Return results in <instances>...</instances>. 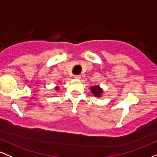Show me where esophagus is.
<instances>
[{
    "label": "esophagus",
    "instance_id": "34e87169",
    "mask_svg": "<svg viewBox=\"0 0 157 157\" xmlns=\"http://www.w3.org/2000/svg\"><path fill=\"white\" fill-rule=\"evenodd\" d=\"M74 78L76 79H80L81 78V75H74Z\"/></svg>",
    "mask_w": 157,
    "mask_h": 157
}]
</instances>
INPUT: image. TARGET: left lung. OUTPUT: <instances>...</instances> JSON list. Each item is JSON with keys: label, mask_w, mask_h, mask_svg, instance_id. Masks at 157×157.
I'll use <instances>...</instances> for the list:
<instances>
[{"label": "left lung", "mask_w": 157, "mask_h": 157, "mask_svg": "<svg viewBox=\"0 0 157 157\" xmlns=\"http://www.w3.org/2000/svg\"><path fill=\"white\" fill-rule=\"evenodd\" d=\"M90 91L96 97H100V96H101L102 93H103V90L98 85H95L90 87Z\"/></svg>", "instance_id": "obj_1"}]
</instances>
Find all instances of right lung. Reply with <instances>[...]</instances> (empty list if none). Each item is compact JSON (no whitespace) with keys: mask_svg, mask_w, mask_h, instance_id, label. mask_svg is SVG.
<instances>
[{"mask_svg":"<svg viewBox=\"0 0 157 157\" xmlns=\"http://www.w3.org/2000/svg\"><path fill=\"white\" fill-rule=\"evenodd\" d=\"M59 87H56V90H59Z\"/></svg>","mask_w":157,"mask_h":157,"instance_id":"obj_1","label":"right lung"}]
</instances>
